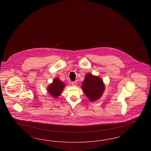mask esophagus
<instances>
[{
	"label": "esophagus",
	"mask_w": 151,
	"mask_h": 151,
	"mask_svg": "<svg viewBox=\"0 0 151 151\" xmlns=\"http://www.w3.org/2000/svg\"><path fill=\"white\" fill-rule=\"evenodd\" d=\"M71 84H72V86H76L77 83H76V81H72V83H71Z\"/></svg>",
	"instance_id": "esophagus-1"
}]
</instances>
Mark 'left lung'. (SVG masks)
<instances>
[{
  "label": "left lung",
  "mask_w": 151,
  "mask_h": 151,
  "mask_svg": "<svg viewBox=\"0 0 151 151\" xmlns=\"http://www.w3.org/2000/svg\"><path fill=\"white\" fill-rule=\"evenodd\" d=\"M81 86L84 93L91 101L100 98L105 90L103 81L100 78L88 73L85 77Z\"/></svg>",
  "instance_id": "1"
}]
</instances>
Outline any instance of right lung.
I'll return each mask as SVG.
<instances>
[{
    "mask_svg": "<svg viewBox=\"0 0 151 151\" xmlns=\"http://www.w3.org/2000/svg\"><path fill=\"white\" fill-rule=\"evenodd\" d=\"M65 84L58 78L54 79L52 83L48 86V91L51 95L55 98L58 97L63 91Z\"/></svg>",
    "mask_w": 151,
    "mask_h": 151,
    "instance_id": "obj_1",
    "label": "right lung"
}]
</instances>
